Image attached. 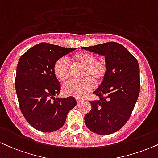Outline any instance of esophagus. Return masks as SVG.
Here are the masks:
<instances>
[{
  "label": "esophagus",
  "instance_id": "1",
  "mask_svg": "<svg viewBox=\"0 0 158 158\" xmlns=\"http://www.w3.org/2000/svg\"><path fill=\"white\" fill-rule=\"evenodd\" d=\"M76 100H77V104H80V102H81V98H76Z\"/></svg>",
  "mask_w": 158,
  "mask_h": 158
}]
</instances>
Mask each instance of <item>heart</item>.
<instances>
[{
    "instance_id": "obj_1",
    "label": "heart",
    "mask_w": 158,
    "mask_h": 158,
    "mask_svg": "<svg viewBox=\"0 0 158 158\" xmlns=\"http://www.w3.org/2000/svg\"><path fill=\"white\" fill-rule=\"evenodd\" d=\"M72 60L76 64L84 67L81 80L68 81L62 86L64 95L74 97H83L94 89V81H101L107 71V64L103 58L96 59L92 53L80 52L74 54ZM55 77L60 81H64L69 77L70 68L64 57L59 58L53 68Z\"/></svg>"
}]
</instances>
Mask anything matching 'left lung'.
I'll return each instance as SVG.
<instances>
[{
    "label": "left lung",
    "instance_id": "8db88e82",
    "mask_svg": "<svg viewBox=\"0 0 158 158\" xmlns=\"http://www.w3.org/2000/svg\"><path fill=\"white\" fill-rule=\"evenodd\" d=\"M83 49L103 55L107 71L94 92L99 100L91 101V110L85 116L87 128L94 133L109 135L127 122L140 93V69L134 56L122 45L108 42Z\"/></svg>",
    "mask_w": 158,
    "mask_h": 158
}]
</instances>
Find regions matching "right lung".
<instances>
[{
    "label": "right lung",
    "instance_id": "1",
    "mask_svg": "<svg viewBox=\"0 0 158 158\" xmlns=\"http://www.w3.org/2000/svg\"><path fill=\"white\" fill-rule=\"evenodd\" d=\"M74 50L41 43L28 49L18 61L15 84L19 106L27 122L37 130H60L77 105L73 96L54 98L61 86L53 71L55 62Z\"/></svg>",
    "mask_w": 158,
    "mask_h": 158
}]
</instances>
